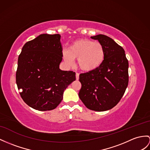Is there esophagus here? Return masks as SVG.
Masks as SVG:
<instances>
[{"mask_svg":"<svg viewBox=\"0 0 150 150\" xmlns=\"http://www.w3.org/2000/svg\"><path fill=\"white\" fill-rule=\"evenodd\" d=\"M79 74L78 72L76 73V80H78L79 79Z\"/></svg>","mask_w":150,"mask_h":150,"instance_id":"34e87169","label":"esophagus"}]
</instances>
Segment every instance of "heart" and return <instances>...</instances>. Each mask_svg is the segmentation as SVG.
I'll return each mask as SVG.
<instances>
[{"label":"heart","mask_w":150,"mask_h":150,"mask_svg":"<svg viewBox=\"0 0 150 150\" xmlns=\"http://www.w3.org/2000/svg\"><path fill=\"white\" fill-rule=\"evenodd\" d=\"M104 57V48L102 44L86 39L73 42L69 50L64 52V58L67 64L72 65L74 59H78L79 67L86 72L92 71L99 67Z\"/></svg>","instance_id":"b5f03b06"}]
</instances>
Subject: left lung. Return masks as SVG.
<instances>
[{"label": "left lung", "instance_id": "obj_1", "mask_svg": "<svg viewBox=\"0 0 150 150\" xmlns=\"http://www.w3.org/2000/svg\"><path fill=\"white\" fill-rule=\"evenodd\" d=\"M103 46L104 60L96 70L79 75L80 99L89 109L104 111L121 100L129 83V62L125 51L114 40L99 34L91 37Z\"/></svg>", "mask_w": 150, "mask_h": 150}]
</instances>
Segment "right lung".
Returning a JSON list of instances; mask_svg holds the SVG:
<instances>
[{
    "label": "right lung",
    "mask_w": 150,
    "mask_h": 150,
    "mask_svg": "<svg viewBox=\"0 0 150 150\" xmlns=\"http://www.w3.org/2000/svg\"><path fill=\"white\" fill-rule=\"evenodd\" d=\"M60 34H43L28 41L18 57L16 82L22 99L38 111L55 109L64 90L76 80L73 71H62Z\"/></svg>",
    "instance_id": "obj_1"
}]
</instances>
